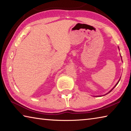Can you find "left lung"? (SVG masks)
Masks as SVG:
<instances>
[{"instance_id": "obj_1", "label": "left lung", "mask_w": 131, "mask_h": 131, "mask_svg": "<svg viewBox=\"0 0 131 131\" xmlns=\"http://www.w3.org/2000/svg\"><path fill=\"white\" fill-rule=\"evenodd\" d=\"M118 48H119V47H118ZM121 59H122V58H121ZM120 79H121V77H120ZM120 79H119V80H118V82H117V84H116V85H114V87L113 88H112V90H111L110 91H109V92H107V94H106L105 95H107V94H108V93H110V92L111 91H112L113 90V89H114V88L115 87H116V85H117V84H118V82L119 81V80H120ZM96 96H96H101H101Z\"/></svg>"}]
</instances>
